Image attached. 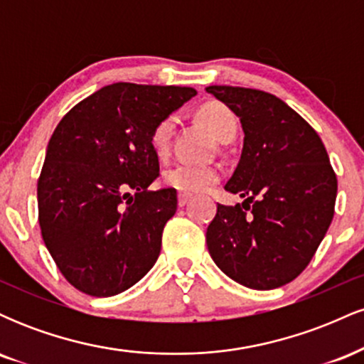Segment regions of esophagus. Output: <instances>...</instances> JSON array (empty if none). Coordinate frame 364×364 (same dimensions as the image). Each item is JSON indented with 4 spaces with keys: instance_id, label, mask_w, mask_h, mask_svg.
Returning <instances> with one entry per match:
<instances>
[{
    "instance_id": "1",
    "label": "esophagus",
    "mask_w": 364,
    "mask_h": 364,
    "mask_svg": "<svg viewBox=\"0 0 364 364\" xmlns=\"http://www.w3.org/2000/svg\"><path fill=\"white\" fill-rule=\"evenodd\" d=\"M190 198L191 196L190 195H185V193H179L178 195V205L179 207H185L188 202H190Z\"/></svg>"
}]
</instances>
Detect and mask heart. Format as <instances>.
Instances as JSON below:
<instances>
[{
	"instance_id": "1",
	"label": "heart",
	"mask_w": 364,
	"mask_h": 364,
	"mask_svg": "<svg viewBox=\"0 0 364 364\" xmlns=\"http://www.w3.org/2000/svg\"><path fill=\"white\" fill-rule=\"evenodd\" d=\"M198 119L214 133L220 141H231L237 133V118L228 106L220 102H207L198 109ZM174 132V118H166L156 124L150 135V144L159 157H166L171 150ZM220 179V171L215 166L179 162L164 173L162 181L173 190L185 195L203 193Z\"/></svg>"
}]
</instances>
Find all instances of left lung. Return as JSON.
Returning a JSON list of instances; mask_svg holds the SVG:
<instances>
[{
	"label": "left lung",
	"instance_id": "obj_1",
	"mask_svg": "<svg viewBox=\"0 0 364 364\" xmlns=\"http://www.w3.org/2000/svg\"><path fill=\"white\" fill-rule=\"evenodd\" d=\"M240 118L243 150L225 190L236 207L217 205L207 246L223 272L269 291L306 269L333 217L337 178L320 136L286 102L243 87L205 89Z\"/></svg>",
	"mask_w": 364,
	"mask_h": 364
}]
</instances>
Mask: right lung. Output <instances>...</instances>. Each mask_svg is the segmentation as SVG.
Returning a JSON list of instances; mask_svg holds the SVG:
<instances>
[{"mask_svg":"<svg viewBox=\"0 0 364 364\" xmlns=\"http://www.w3.org/2000/svg\"><path fill=\"white\" fill-rule=\"evenodd\" d=\"M191 87L112 83L78 102L54 129L37 181L46 248L65 279L107 298L136 284L161 253L176 214L159 178L152 129L195 97Z\"/></svg>","mask_w":364,"mask_h":364,"instance_id":"add662e5","label":"right lung"}]
</instances>
